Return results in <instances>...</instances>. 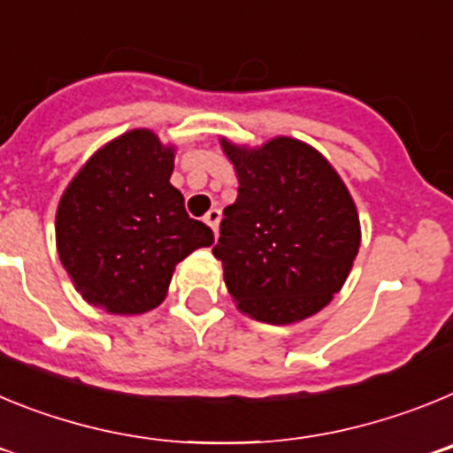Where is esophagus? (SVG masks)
I'll return each instance as SVG.
<instances>
[{"label": "esophagus", "mask_w": 453, "mask_h": 453, "mask_svg": "<svg viewBox=\"0 0 453 453\" xmlns=\"http://www.w3.org/2000/svg\"><path fill=\"white\" fill-rule=\"evenodd\" d=\"M219 218H222V213H219V208H211L206 215H203V222L213 229V234L218 235V226H219Z\"/></svg>", "instance_id": "esophagus-1"}]
</instances>
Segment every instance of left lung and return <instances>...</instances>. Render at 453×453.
I'll list each match as a JSON object with an SVG mask.
<instances>
[{"instance_id": "left-lung-1", "label": "left lung", "mask_w": 453, "mask_h": 453, "mask_svg": "<svg viewBox=\"0 0 453 453\" xmlns=\"http://www.w3.org/2000/svg\"><path fill=\"white\" fill-rule=\"evenodd\" d=\"M222 147L240 181L213 247L229 295L267 324L311 318L342 288L361 247L354 199L326 158L299 140Z\"/></svg>"}]
</instances>
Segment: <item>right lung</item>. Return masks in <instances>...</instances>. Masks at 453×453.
<instances>
[{
	"label": "right lung",
	"mask_w": 453,
	"mask_h": 453,
	"mask_svg": "<svg viewBox=\"0 0 453 453\" xmlns=\"http://www.w3.org/2000/svg\"><path fill=\"white\" fill-rule=\"evenodd\" d=\"M172 170V147L135 129L99 150L67 186L56 245L88 303L115 315L151 311L165 299L174 265L213 245V231L186 213Z\"/></svg>",
	"instance_id": "add662e5"
}]
</instances>
